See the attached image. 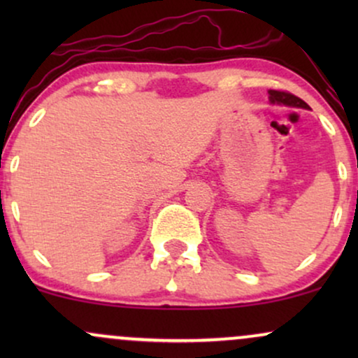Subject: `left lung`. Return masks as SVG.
<instances>
[{
    "mask_svg": "<svg viewBox=\"0 0 358 358\" xmlns=\"http://www.w3.org/2000/svg\"><path fill=\"white\" fill-rule=\"evenodd\" d=\"M269 101L273 102V104H285L289 106V108L308 109V104L305 101L293 96L291 92H285V90H269Z\"/></svg>",
    "mask_w": 358,
    "mask_h": 358,
    "instance_id": "left-lung-1",
    "label": "left lung"
}]
</instances>
